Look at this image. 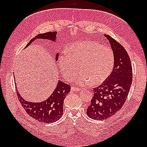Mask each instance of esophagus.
<instances>
[{"label":"esophagus","instance_id":"obj_1","mask_svg":"<svg viewBox=\"0 0 147 147\" xmlns=\"http://www.w3.org/2000/svg\"><path fill=\"white\" fill-rule=\"evenodd\" d=\"M81 89L79 88H77V87H71V91H76V92H79L80 91Z\"/></svg>","mask_w":147,"mask_h":147}]
</instances>
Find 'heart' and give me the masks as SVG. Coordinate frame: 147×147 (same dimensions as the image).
<instances>
[{
	"label": "heart",
	"instance_id": "heart-1",
	"mask_svg": "<svg viewBox=\"0 0 147 147\" xmlns=\"http://www.w3.org/2000/svg\"><path fill=\"white\" fill-rule=\"evenodd\" d=\"M59 65L67 80H73L80 71L77 82L86 85L103 83L112 73L114 64V54L111 48L98 43L86 40L78 42L68 47L67 55H61Z\"/></svg>",
	"mask_w": 147,
	"mask_h": 147
}]
</instances>
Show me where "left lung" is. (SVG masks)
<instances>
[{"label":"left lung","instance_id":"1","mask_svg":"<svg viewBox=\"0 0 147 147\" xmlns=\"http://www.w3.org/2000/svg\"><path fill=\"white\" fill-rule=\"evenodd\" d=\"M114 54L113 69L108 79L96 88L86 110L90 118L104 120L112 116L125 103L133 80L129 55L124 47L111 36L105 35Z\"/></svg>","mask_w":147,"mask_h":147}]
</instances>
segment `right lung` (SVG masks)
I'll return each mask as SVG.
<instances>
[{
    "label": "right lung",
    "mask_w": 147,
    "mask_h": 147,
    "mask_svg": "<svg viewBox=\"0 0 147 147\" xmlns=\"http://www.w3.org/2000/svg\"><path fill=\"white\" fill-rule=\"evenodd\" d=\"M56 34V32L38 34L35 38L30 40L25 48L29 46L33 41L38 38L48 39L55 41ZM58 57L59 54H57L55 55V61L58 60ZM70 91V85L61 81H59L57 87L53 92L52 94L46 100L42 102H27L21 97L17 90L16 93L22 107L24 109L30 116L42 123H51L58 121L63 114L64 100Z\"/></svg>",
    "instance_id": "add662e5"
}]
</instances>
